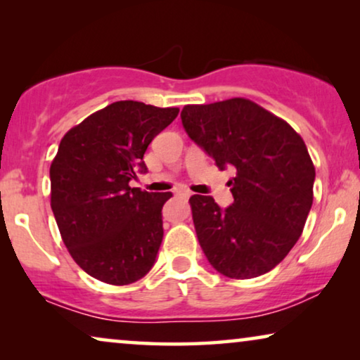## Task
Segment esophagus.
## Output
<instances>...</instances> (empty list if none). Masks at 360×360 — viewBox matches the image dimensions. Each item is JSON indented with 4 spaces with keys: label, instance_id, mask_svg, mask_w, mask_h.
Wrapping results in <instances>:
<instances>
[{
    "label": "esophagus",
    "instance_id": "34e87169",
    "mask_svg": "<svg viewBox=\"0 0 360 360\" xmlns=\"http://www.w3.org/2000/svg\"><path fill=\"white\" fill-rule=\"evenodd\" d=\"M175 195H179V196H181V198H190V191L188 190H179V191H175Z\"/></svg>",
    "mask_w": 360,
    "mask_h": 360
}]
</instances>
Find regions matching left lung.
Here are the masks:
<instances>
[{"label":"left lung","mask_w":360,"mask_h":360,"mask_svg":"<svg viewBox=\"0 0 360 360\" xmlns=\"http://www.w3.org/2000/svg\"><path fill=\"white\" fill-rule=\"evenodd\" d=\"M181 124L214 164L234 167L233 205L193 195L191 214L208 262L229 278H254L285 259L313 205L314 165L288 122L245 98L186 105Z\"/></svg>","instance_id":"1"}]
</instances>
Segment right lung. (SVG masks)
I'll return each mask as SVG.
<instances>
[{
  "mask_svg": "<svg viewBox=\"0 0 360 360\" xmlns=\"http://www.w3.org/2000/svg\"><path fill=\"white\" fill-rule=\"evenodd\" d=\"M179 108L116 101L62 137L51 165V206L73 260L110 285H129L155 262L162 206L172 193L131 188L147 146Z\"/></svg>",
  "mask_w": 360,
  "mask_h": 360,
  "instance_id": "add662e5",
  "label": "right lung"
}]
</instances>
